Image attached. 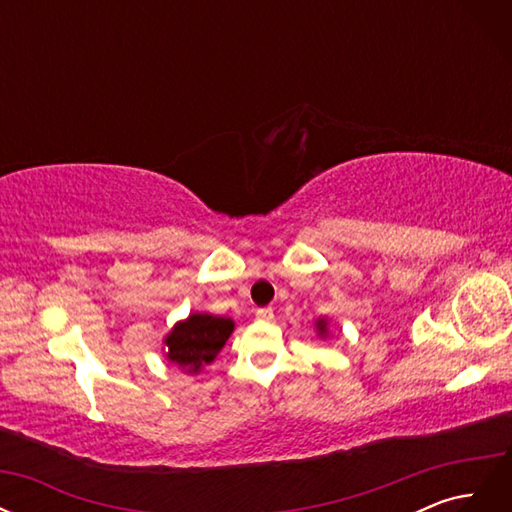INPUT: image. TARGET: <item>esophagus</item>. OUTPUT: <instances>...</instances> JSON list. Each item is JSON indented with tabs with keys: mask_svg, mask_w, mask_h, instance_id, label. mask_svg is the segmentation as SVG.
<instances>
[{
	"mask_svg": "<svg viewBox=\"0 0 512 512\" xmlns=\"http://www.w3.org/2000/svg\"><path fill=\"white\" fill-rule=\"evenodd\" d=\"M256 318L262 322H271L273 320V309L271 307H260L256 309Z\"/></svg>",
	"mask_w": 512,
	"mask_h": 512,
	"instance_id": "obj_1",
	"label": "esophagus"
}]
</instances>
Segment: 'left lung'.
Wrapping results in <instances>:
<instances>
[{
  "label": "left lung",
  "mask_w": 512,
  "mask_h": 512,
  "mask_svg": "<svg viewBox=\"0 0 512 512\" xmlns=\"http://www.w3.org/2000/svg\"><path fill=\"white\" fill-rule=\"evenodd\" d=\"M316 335H318V337H322V339H327V337H329V320L324 318V316L316 320Z\"/></svg>",
  "instance_id": "left-lung-1"
}]
</instances>
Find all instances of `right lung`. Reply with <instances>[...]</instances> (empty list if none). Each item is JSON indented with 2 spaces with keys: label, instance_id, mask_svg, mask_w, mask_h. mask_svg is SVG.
Returning a JSON list of instances; mask_svg holds the SVG:
<instances>
[{
  "label": "right lung",
  "instance_id": "add662e5",
  "mask_svg": "<svg viewBox=\"0 0 512 512\" xmlns=\"http://www.w3.org/2000/svg\"><path fill=\"white\" fill-rule=\"evenodd\" d=\"M235 331V320L192 312L188 318L175 322V327L162 339V350L168 363L177 365L183 374L196 376L205 365L218 359L228 337Z\"/></svg>",
  "mask_w": 512,
  "mask_h": 512
}]
</instances>
